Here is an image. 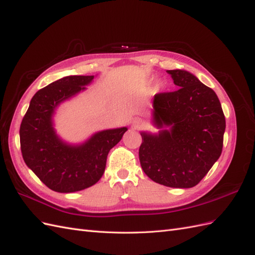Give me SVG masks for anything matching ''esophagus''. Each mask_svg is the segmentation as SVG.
Listing matches in <instances>:
<instances>
[{
    "label": "esophagus",
    "instance_id": "1",
    "mask_svg": "<svg viewBox=\"0 0 255 255\" xmlns=\"http://www.w3.org/2000/svg\"><path fill=\"white\" fill-rule=\"evenodd\" d=\"M133 126L134 128H140L142 126V121L140 119H135L133 120Z\"/></svg>",
    "mask_w": 255,
    "mask_h": 255
}]
</instances>
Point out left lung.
Returning <instances> with one entry per match:
<instances>
[{"label":"left lung","instance_id":"obj_1","mask_svg":"<svg viewBox=\"0 0 255 255\" xmlns=\"http://www.w3.org/2000/svg\"><path fill=\"white\" fill-rule=\"evenodd\" d=\"M179 89L154 96L152 125L141 130L139 160L143 172L160 185L190 188L218 160L226 118L217 95L192 73L167 70Z\"/></svg>","mask_w":255,"mask_h":255}]
</instances>
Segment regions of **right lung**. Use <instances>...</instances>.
Wrapping results in <instances>:
<instances>
[{
	"label": "right lung",
	"instance_id": "obj_1",
	"mask_svg": "<svg viewBox=\"0 0 255 255\" xmlns=\"http://www.w3.org/2000/svg\"><path fill=\"white\" fill-rule=\"evenodd\" d=\"M95 75H69L38 90L21 122L20 143L26 166L57 192L86 189L101 179L109 152L128 128L96 132L80 143L64 140L55 129L54 116L66 101L85 91Z\"/></svg>",
	"mask_w": 255,
	"mask_h": 255
}]
</instances>
